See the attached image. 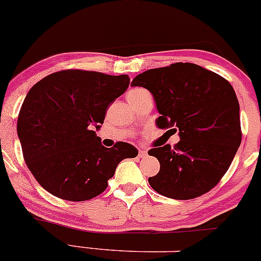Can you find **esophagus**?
<instances>
[{"instance_id":"obj_1","label":"esophagus","mask_w":261,"mask_h":261,"mask_svg":"<svg viewBox=\"0 0 261 261\" xmlns=\"http://www.w3.org/2000/svg\"><path fill=\"white\" fill-rule=\"evenodd\" d=\"M147 156V150L146 149H140L139 150V158H146Z\"/></svg>"}]
</instances>
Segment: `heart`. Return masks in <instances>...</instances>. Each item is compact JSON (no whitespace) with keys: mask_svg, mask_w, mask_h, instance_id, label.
<instances>
[{"mask_svg":"<svg viewBox=\"0 0 261 261\" xmlns=\"http://www.w3.org/2000/svg\"><path fill=\"white\" fill-rule=\"evenodd\" d=\"M144 92H147V91L143 90V89H134V90H131L130 92L127 93V99L135 98V97H139L140 95H142V93H144Z\"/></svg>","mask_w":261,"mask_h":261,"instance_id":"1","label":"heart"}]
</instances>
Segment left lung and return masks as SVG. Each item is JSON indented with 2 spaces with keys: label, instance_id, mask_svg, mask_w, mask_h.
Wrapping results in <instances>:
<instances>
[{
  "label": "left lung",
  "instance_id": "left-lung-1",
  "mask_svg": "<svg viewBox=\"0 0 261 261\" xmlns=\"http://www.w3.org/2000/svg\"><path fill=\"white\" fill-rule=\"evenodd\" d=\"M154 97L159 128L180 141L148 150L161 164L150 187L174 199H192L212 190L230 168L241 144L240 103L233 87L193 63L149 69L131 83Z\"/></svg>",
  "mask_w": 261,
  "mask_h": 261
}]
</instances>
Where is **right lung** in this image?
Listing matches in <instances>:
<instances>
[{"instance_id":"obj_1","label":"right lung","mask_w":261,"mask_h":261,"mask_svg":"<svg viewBox=\"0 0 261 261\" xmlns=\"http://www.w3.org/2000/svg\"><path fill=\"white\" fill-rule=\"evenodd\" d=\"M128 84V75L69 69L31 87L17 133L28 168L47 192L71 202L95 198L108 187L119 163L139 154L126 142L107 148L95 131Z\"/></svg>"}]
</instances>
